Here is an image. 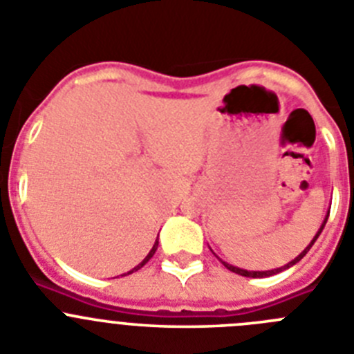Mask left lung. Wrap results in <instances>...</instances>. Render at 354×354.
<instances>
[{
  "mask_svg": "<svg viewBox=\"0 0 354 354\" xmlns=\"http://www.w3.org/2000/svg\"><path fill=\"white\" fill-rule=\"evenodd\" d=\"M328 216H330V212H326V218H324L323 225H321V228H319V230H317V234H315V237H314V239L310 241V245L306 246V248L303 250L301 253H299L298 257L294 259V261H290L289 264L282 266V268H277V270H271V271H246V270H241V268H236V266H232V264H227V262H223V264H225V268H227V270H230V271H232V273H237V274H241V277H250V278H264V277H271V274H277V273H280V271H283V270H289L290 266H294V264H296V262H299V261H301V259L305 257V255H306V252H308V250L312 248V245H314V243H315V239H317V237H319V234L323 232L324 225H326V221H328Z\"/></svg>",
  "mask_w": 354,
  "mask_h": 354,
  "instance_id": "left-lung-1",
  "label": "left lung"
}]
</instances>
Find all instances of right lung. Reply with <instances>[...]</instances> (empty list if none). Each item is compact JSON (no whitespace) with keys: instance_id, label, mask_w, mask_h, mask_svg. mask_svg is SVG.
<instances>
[{"instance_id":"1","label":"right lung","mask_w":354,"mask_h":354,"mask_svg":"<svg viewBox=\"0 0 354 354\" xmlns=\"http://www.w3.org/2000/svg\"><path fill=\"white\" fill-rule=\"evenodd\" d=\"M158 245H159V243H158V239H156L154 246H152V250H150V252H149V255H147V257H145V259H143V261H142V262H140V264H138V266H136V268H133V270H131V271H127V273H126V274H131V273H133V271H138V270H140V268H143V266H145V264H147V262H149V261H150V259H152V255H154V253H156V250H158Z\"/></svg>"}]
</instances>
